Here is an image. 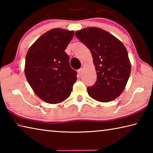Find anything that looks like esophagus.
Returning <instances> with one entry per match:
<instances>
[{
	"label": "esophagus",
	"instance_id": "1",
	"mask_svg": "<svg viewBox=\"0 0 153 153\" xmlns=\"http://www.w3.org/2000/svg\"><path fill=\"white\" fill-rule=\"evenodd\" d=\"M82 72H83V69L82 68H80V69H78V70H77V73H78L79 75H80V76L82 75Z\"/></svg>",
	"mask_w": 153,
	"mask_h": 153
}]
</instances>
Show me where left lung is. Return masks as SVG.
Masks as SVG:
<instances>
[{
    "instance_id": "obj_1",
    "label": "left lung",
    "mask_w": 153,
    "mask_h": 153,
    "mask_svg": "<svg viewBox=\"0 0 153 153\" xmlns=\"http://www.w3.org/2000/svg\"><path fill=\"white\" fill-rule=\"evenodd\" d=\"M75 34L91 52L97 71V81L87 88L89 96L102 102L115 100L125 88L131 72L126 47L115 36L100 28H84Z\"/></svg>"
}]
</instances>
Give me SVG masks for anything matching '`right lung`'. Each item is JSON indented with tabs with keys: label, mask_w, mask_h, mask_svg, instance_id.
<instances>
[{
	"label": "right lung",
	"mask_w": 153,
	"mask_h": 153,
	"mask_svg": "<svg viewBox=\"0 0 153 153\" xmlns=\"http://www.w3.org/2000/svg\"><path fill=\"white\" fill-rule=\"evenodd\" d=\"M74 36V31L53 29L41 36L27 51L25 77L36 94L50 104L68 98L77 80V72L65 52Z\"/></svg>",
	"instance_id": "add662e5"
}]
</instances>
